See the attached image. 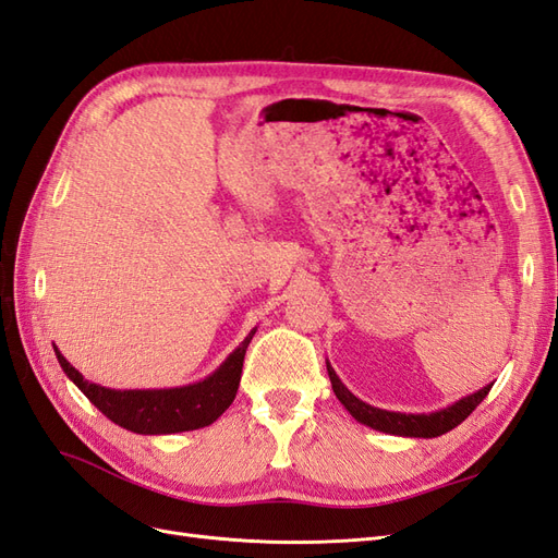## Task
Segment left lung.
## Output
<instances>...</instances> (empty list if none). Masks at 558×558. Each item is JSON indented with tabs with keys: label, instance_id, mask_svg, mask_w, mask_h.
<instances>
[{
	"label": "left lung",
	"instance_id": "obj_1",
	"mask_svg": "<svg viewBox=\"0 0 558 558\" xmlns=\"http://www.w3.org/2000/svg\"><path fill=\"white\" fill-rule=\"evenodd\" d=\"M327 375H330L332 381V391L339 398V403L349 410V415L361 422L369 428H375V432L381 434H393V436H408V438H436L452 432L457 424H462L471 412L476 410V405L483 401L488 391L493 389V384H485L483 389L469 393L460 401L448 405V408H440L436 412H391V410H381L369 405L361 398H355L341 379L337 377L335 367L327 361Z\"/></svg>",
	"mask_w": 558,
	"mask_h": 558
}]
</instances>
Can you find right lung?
<instances>
[{
    "label": "right lung",
    "instance_id": "obj_1",
    "mask_svg": "<svg viewBox=\"0 0 558 558\" xmlns=\"http://www.w3.org/2000/svg\"><path fill=\"white\" fill-rule=\"evenodd\" d=\"M254 332L256 327L209 377L177 389H108L101 387V384L84 379L82 373H77V369L63 359V353L59 349L53 347V351L70 381H73L110 422H116L122 428H126V432L134 434L160 436L193 432V428L209 426L223 415L238 393L242 361H245V351Z\"/></svg>",
    "mask_w": 558,
    "mask_h": 558
}]
</instances>
